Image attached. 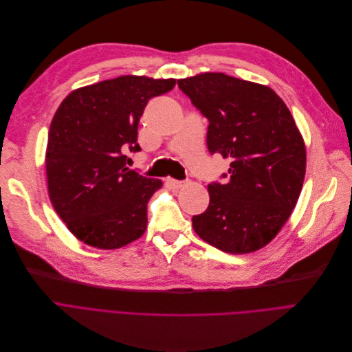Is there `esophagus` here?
<instances>
[{"label": "esophagus", "mask_w": 352, "mask_h": 352, "mask_svg": "<svg viewBox=\"0 0 352 352\" xmlns=\"http://www.w3.org/2000/svg\"><path fill=\"white\" fill-rule=\"evenodd\" d=\"M166 182L172 189H180V188L185 186V182H180V180H176V179H172V177H169Z\"/></svg>", "instance_id": "1"}]
</instances>
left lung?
Returning <instances> with one entry per match:
<instances>
[{"mask_svg": "<svg viewBox=\"0 0 352 352\" xmlns=\"http://www.w3.org/2000/svg\"><path fill=\"white\" fill-rule=\"evenodd\" d=\"M209 120L208 148L230 160L225 185L192 217L200 239L233 255L259 250L287 223L302 190L307 148L283 100L267 86L223 73L177 80Z\"/></svg>", "mask_w": 352, "mask_h": 352, "instance_id": "left-lung-1", "label": "left lung"}]
</instances>
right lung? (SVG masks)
Wrapping results in <instances>:
<instances>
[{"instance_id":"obj_1","label":"right lung","mask_w":352,"mask_h":352,"mask_svg":"<svg viewBox=\"0 0 352 352\" xmlns=\"http://www.w3.org/2000/svg\"><path fill=\"white\" fill-rule=\"evenodd\" d=\"M175 78L120 76L73 90L48 130V197L73 235L97 249H119L143 236L147 202L163 186L126 166L139 152L138 126L147 102Z\"/></svg>"}]
</instances>
